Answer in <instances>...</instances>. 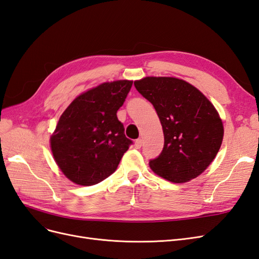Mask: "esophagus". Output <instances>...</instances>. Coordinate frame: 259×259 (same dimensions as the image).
I'll return each instance as SVG.
<instances>
[{
  "label": "esophagus",
  "instance_id": "obj_1",
  "mask_svg": "<svg viewBox=\"0 0 259 259\" xmlns=\"http://www.w3.org/2000/svg\"><path fill=\"white\" fill-rule=\"evenodd\" d=\"M142 146H143V140L140 139V138L136 139V142H135V148L140 149V148H142Z\"/></svg>",
  "mask_w": 259,
  "mask_h": 259
}]
</instances>
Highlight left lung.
Segmentation results:
<instances>
[{
  "mask_svg": "<svg viewBox=\"0 0 259 259\" xmlns=\"http://www.w3.org/2000/svg\"><path fill=\"white\" fill-rule=\"evenodd\" d=\"M162 124L164 147L149 165L168 182L183 184L198 177L213 162L223 143L224 126L215 107L188 82L168 76L135 81Z\"/></svg>",
  "mask_w": 259,
  "mask_h": 259,
  "instance_id": "1",
  "label": "left lung"
}]
</instances>
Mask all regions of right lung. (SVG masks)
I'll use <instances>...</instances> for the list:
<instances>
[{
    "mask_svg": "<svg viewBox=\"0 0 259 259\" xmlns=\"http://www.w3.org/2000/svg\"><path fill=\"white\" fill-rule=\"evenodd\" d=\"M132 84L127 80L100 84L77 96L61 114L51 148L57 165L74 184L103 182L133 144L116 116Z\"/></svg>",
    "mask_w": 259,
    "mask_h": 259,
    "instance_id": "add662e5",
    "label": "right lung"
}]
</instances>
